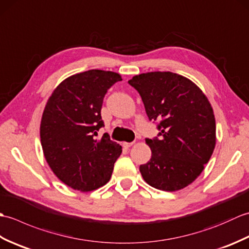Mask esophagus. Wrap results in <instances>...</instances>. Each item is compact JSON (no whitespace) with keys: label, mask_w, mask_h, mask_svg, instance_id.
<instances>
[{"label":"esophagus","mask_w":249,"mask_h":249,"mask_svg":"<svg viewBox=\"0 0 249 249\" xmlns=\"http://www.w3.org/2000/svg\"><path fill=\"white\" fill-rule=\"evenodd\" d=\"M135 142H124L123 145H124V147H126V149H128V147H130Z\"/></svg>","instance_id":"obj_1"}]
</instances>
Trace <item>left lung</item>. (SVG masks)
Listing matches in <instances>:
<instances>
[{
	"instance_id": "1",
	"label": "left lung",
	"mask_w": 249,
	"mask_h": 249,
	"mask_svg": "<svg viewBox=\"0 0 249 249\" xmlns=\"http://www.w3.org/2000/svg\"><path fill=\"white\" fill-rule=\"evenodd\" d=\"M150 120L160 121V138L146 139L152 156L140 166L144 181L160 190L177 192L203 171L216 144L213 108L197 84L171 71L134 76Z\"/></svg>"
}]
</instances>
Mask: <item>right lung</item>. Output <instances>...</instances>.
Segmentation results:
<instances>
[{
	"instance_id": "obj_1",
	"label": "right lung",
	"mask_w": 249,
	"mask_h": 249,
	"mask_svg": "<svg viewBox=\"0 0 249 249\" xmlns=\"http://www.w3.org/2000/svg\"><path fill=\"white\" fill-rule=\"evenodd\" d=\"M120 73L100 70L66 78L52 92L40 122V142L56 178L82 193L109 182L122 146L108 134L96 139L104 126L100 115L107 89L121 81Z\"/></svg>"
}]
</instances>
